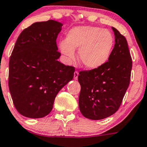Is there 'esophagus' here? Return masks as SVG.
Returning <instances> with one entry per match:
<instances>
[{
	"instance_id": "obj_1",
	"label": "esophagus",
	"mask_w": 147,
	"mask_h": 147,
	"mask_svg": "<svg viewBox=\"0 0 147 147\" xmlns=\"http://www.w3.org/2000/svg\"><path fill=\"white\" fill-rule=\"evenodd\" d=\"M78 75H79V72H78V71H75V72H74V79L78 80Z\"/></svg>"
}]
</instances>
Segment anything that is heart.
<instances>
[{"mask_svg":"<svg viewBox=\"0 0 147 147\" xmlns=\"http://www.w3.org/2000/svg\"><path fill=\"white\" fill-rule=\"evenodd\" d=\"M114 46V38L108 30L95 26H78L67 34L66 40L59 43V49L67 62L75 57L79 49V59L85 68L95 69L109 59Z\"/></svg>","mask_w":147,"mask_h":147,"instance_id":"heart-1","label":"heart"}]
</instances>
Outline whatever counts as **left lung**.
Listing matches in <instances>:
<instances>
[{
	"mask_svg": "<svg viewBox=\"0 0 147 147\" xmlns=\"http://www.w3.org/2000/svg\"><path fill=\"white\" fill-rule=\"evenodd\" d=\"M115 45L108 62L99 68L80 71L79 108L85 118L100 120L114 114L130 83L132 60L126 38L114 27Z\"/></svg>",
	"mask_w": 147,
	"mask_h": 147,
	"instance_id": "obj_1",
	"label": "left lung"
}]
</instances>
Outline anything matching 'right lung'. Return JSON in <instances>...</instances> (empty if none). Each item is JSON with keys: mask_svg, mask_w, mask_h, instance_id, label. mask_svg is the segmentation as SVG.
Returning <instances> with one entry per match:
<instances>
[{"mask_svg": "<svg viewBox=\"0 0 147 147\" xmlns=\"http://www.w3.org/2000/svg\"><path fill=\"white\" fill-rule=\"evenodd\" d=\"M62 24L36 22L23 30L9 61L8 86L18 113L30 119L47 116L58 92L74 77L75 67L58 61L57 38Z\"/></svg>", "mask_w": 147, "mask_h": 147, "instance_id": "1", "label": "right lung"}]
</instances>
